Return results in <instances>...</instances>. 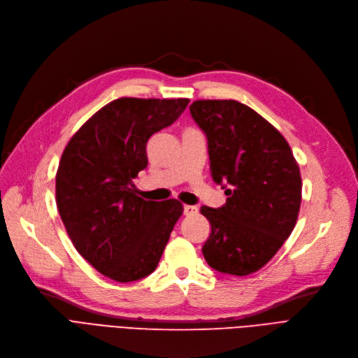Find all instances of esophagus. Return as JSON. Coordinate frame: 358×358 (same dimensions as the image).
I'll use <instances>...</instances> for the list:
<instances>
[{
	"label": "esophagus",
	"mask_w": 358,
	"mask_h": 358,
	"mask_svg": "<svg viewBox=\"0 0 358 358\" xmlns=\"http://www.w3.org/2000/svg\"><path fill=\"white\" fill-rule=\"evenodd\" d=\"M198 213V207L195 206H183V214L185 215H195Z\"/></svg>",
	"instance_id": "34e87169"
}]
</instances>
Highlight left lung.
Here are the masks:
<instances>
[{
    "mask_svg": "<svg viewBox=\"0 0 358 358\" xmlns=\"http://www.w3.org/2000/svg\"><path fill=\"white\" fill-rule=\"evenodd\" d=\"M191 116L206 134L213 180L226 189L223 207H201L211 224L202 246L223 274L261 269L292 234L301 202L293 151L268 121L236 100H196Z\"/></svg>",
    "mask_w": 358,
    "mask_h": 358,
    "instance_id": "obj_1",
    "label": "left lung"
}]
</instances>
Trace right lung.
I'll return each instance as SVG.
<instances>
[{
    "instance_id": "1",
    "label": "right lung",
    "mask_w": 358,
    "mask_h": 358,
    "mask_svg": "<svg viewBox=\"0 0 358 358\" xmlns=\"http://www.w3.org/2000/svg\"><path fill=\"white\" fill-rule=\"evenodd\" d=\"M188 99H116L65 147L57 206L68 236L100 274L131 282L157 268L183 207L137 196L132 179L147 167V143L172 125Z\"/></svg>"
}]
</instances>
